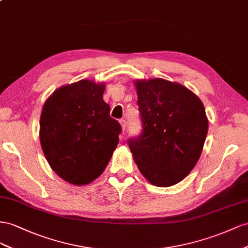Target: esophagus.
Wrapping results in <instances>:
<instances>
[{"label": "esophagus", "mask_w": 248, "mask_h": 248, "mask_svg": "<svg viewBox=\"0 0 248 248\" xmlns=\"http://www.w3.org/2000/svg\"><path fill=\"white\" fill-rule=\"evenodd\" d=\"M119 124H120V125H122L123 132H124V130H125V128H126V122H125L124 119H120V120H119Z\"/></svg>", "instance_id": "1"}]
</instances>
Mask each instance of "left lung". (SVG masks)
Returning a JSON list of instances; mask_svg holds the SVG:
<instances>
[{
    "label": "left lung",
    "mask_w": 248,
    "mask_h": 248,
    "mask_svg": "<svg viewBox=\"0 0 248 248\" xmlns=\"http://www.w3.org/2000/svg\"><path fill=\"white\" fill-rule=\"evenodd\" d=\"M142 132L129 140L141 174L157 187L180 183L199 161L208 134L201 98L161 78L135 80Z\"/></svg>",
    "instance_id": "1"
}]
</instances>
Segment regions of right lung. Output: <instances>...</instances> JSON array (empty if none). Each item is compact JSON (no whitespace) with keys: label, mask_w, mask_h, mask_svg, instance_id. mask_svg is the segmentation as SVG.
Instances as JSON below:
<instances>
[{"label":"right lung","mask_w":248,"mask_h":248,"mask_svg":"<svg viewBox=\"0 0 248 248\" xmlns=\"http://www.w3.org/2000/svg\"><path fill=\"white\" fill-rule=\"evenodd\" d=\"M105 83L64 85L42 107L39 140L49 166L62 180L84 186L100 176L118 143L122 128L103 100Z\"/></svg>","instance_id":"add662e5"}]
</instances>
